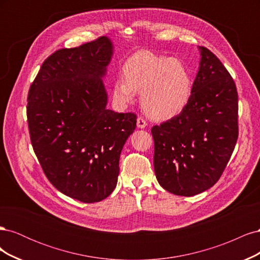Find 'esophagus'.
Masks as SVG:
<instances>
[{
  "mask_svg": "<svg viewBox=\"0 0 260 260\" xmlns=\"http://www.w3.org/2000/svg\"><path fill=\"white\" fill-rule=\"evenodd\" d=\"M137 125H138V128H140V129H144L147 125V123L142 117H139L137 119Z\"/></svg>",
  "mask_w": 260,
  "mask_h": 260,
  "instance_id": "obj_1",
  "label": "esophagus"
}]
</instances>
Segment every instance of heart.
<instances>
[{"label":"heart","mask_w":260,"mask_h":260,"mask_svg":"<svg viewBox=\"0 0 260 260\" xmlns=\"http://www.w3.org/2000/svg\"><path fill=\"white\" fill-rule=\"evenodd\" d=\"M123 78L114 83L113 96L128 105L141 92L144 112L155 119L169 120L182 113L192 96L193 81L186 66L178 58L139 51L124 62Z\"/></svg>","instance_id":"b5f03b06"}]
</instances>
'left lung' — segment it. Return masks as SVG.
<instances>
[{"mask_svg":"<svg viewBox=\"0 0 260 260\" xmlns=\"http://www.w3.org/2000/svg\"><path fill=\"white\" fill-rule=\"evenodd\" d=\"M199 72L184 111L154 125V170L165 190L193 196L214 185L237 143L238 91L214 53L199 48Z\"/></svg>","mask_w":260,"mask_h":260,"instance_id":"obj_1","label":"left lung"}]
</instances>
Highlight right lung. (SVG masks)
I'll use <instances>...</instances> for the list:
<instances>
[{
  "mask_svg": "<svg viewBox=\"0 0 260 260\" xmlns=\"http://www.w3.org/2000/svg\"><path fill=\"white\" fill-rule=\"evenodd\" d=\"M113 54L108 37L56 51L28 94L30 139L44 174L82 203L101 202L115 190L120 153L137 125L135 114L106 108L103 78Z\"/></svg>",
  "mask_w": 260,
  "mask_h": 260,
  "instance_id": "obj_1",
  "label": "right lung"
}]
</instances>
